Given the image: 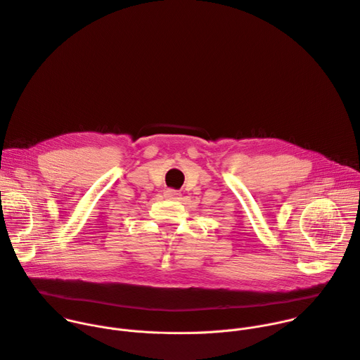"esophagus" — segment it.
<instances>
[{
	"label": "esophagus",
	"mask_w": 360,
	"mask_h": 360,
	"mask_svg": "<svg viewBox=\"0 0 360 360\" xmlns=\"http://www.w3.org/2000/svg\"><path fill=\"white\" fill-rule=\"evenodd\" d=\"M164 196L167 199H179L180 198V191L174 190V188H167L164 191Z\"/></svg>",
	"instance_id": "obj_1"
}]
</instances>
